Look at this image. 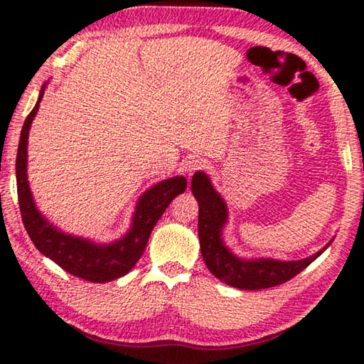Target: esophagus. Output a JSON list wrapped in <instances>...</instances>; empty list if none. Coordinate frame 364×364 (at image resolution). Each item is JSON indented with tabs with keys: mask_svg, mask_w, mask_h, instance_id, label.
Returning a JSON list of instances; mask_svg holds the SVG:
<instances>
[{
	"mask_svg": "<svg viewBox=\"0 0 364 364\" xmlns=\"http://www.w3.org/2000/svg\"><path fill=\"white\" fill-rule=\"evenodd\" d=\"M205 166V161L200 159V156H193V159H189L186 161V173H188V178H191L194 173L198 170H203Z\"/></svg>",
	"mask_w": 364,
	"mask_h": 364,
	"instance_id": "esophagus-1",
	"label": "esophagus"
}]
</instances>
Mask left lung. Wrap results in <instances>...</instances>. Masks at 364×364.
Wrapping results in <instances>:
<instances>
[{
	"label": "left lung",
	"instance_id": "left-lung-1",
	"mask_svg": "<svg viewBox=\"0 0 364 364\" xmlns=\"http://www.w3.org/2000/svg\"><path fill=\"white\" fill-rule=\"evenodd\" d=\"M191 191L199 205L198 234L205 267L217 279L237 289L257 291L286 283L321 257L335 238L317 253L302 259L238 257L224 240V230L229 224V208L225 199L214 188L208 173H194Z\"/></svg>",
	"mask_w": 364,
	"mask_h": 364
}]
</instances>
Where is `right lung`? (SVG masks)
<instances>
[{
  "label": "right lung",
  "instance_id": "add662e5",
  "mask_svg": "<svg viewBox=\"0 0 364 364\" xmlns=\"http://www.w3.org/2000/svg\"><path fill=\"white\" fill-rule=\"evenodd\" d=\"M48 81L41 88L34 109L27 116L21 130L18 156H16V181H18L19 209L24 227L32 243L43 257L77 278L107 283L127 274L135 267L147 247L154 227L168 205L176 196L186 191V178L173 176L150 186L135 203L130 227L122 237L112 242H96L91 238L67 234L53 225L37 209L27 180V142L42 96Z\"/></svg>",
  "mask_w": 364,
  "mask_h": 364
}]
</instances>
